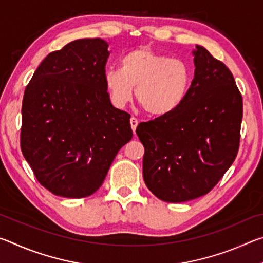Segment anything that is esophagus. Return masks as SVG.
Wrapping results in <instances>:
<instances>
[{"mask_svg":"<svg viewBox=\"0 0 263 263\" xmlns=\"http://www.w3.org/2000/svg\"><path fill=\"white\" fill-rule=\"evenodd\" d=\"M130 124H131L132 131H133V133H135V132H136V128H137V126H138V119H137V118H135V117H131V119H130Z\"/></svg>","mask_w":263,"mask_h":263,"instance_id":"1","label":"esophagus"}]
</instances>
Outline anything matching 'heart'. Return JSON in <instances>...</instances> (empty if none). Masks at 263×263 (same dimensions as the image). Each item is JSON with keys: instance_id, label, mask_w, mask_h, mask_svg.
I'll return each mask as SVG.
<instances>
[{"instance_id": "b5f03b06", "label": "heart", "mask_w": 263, "mask_h": 263, "mask_svg": "<svg viewBox=\"0 0 263 263\" xmlns=\"http://www.w3.org/2000/svg\"><path fill=\"white\" fill-rule=\"evenodd\" d=\"M194 74L188 62L138 47L121 58V68L104 73L106 91L112 104L124 108L136 97L146 112L163 117L184 103Z\"/></svg>"}]
</instances>
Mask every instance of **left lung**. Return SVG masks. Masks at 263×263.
Here are the masks:
<instances>
[{
	"label": "left lung",
	"mask_w": 263,
	"mask_h": 263,
	"mask_svg": "<svg viewBox=\"0 0 263 263\" xmlns=\"http://www.w3.org/2000/svg\"><path fill=\"white\" fill-rule=\"evenodd\" d=\"M193 54L195 75L184 103L136 130L145 147V183L168 203L208 194L239 149L242 97L233 75L203 46Z\"/></svg>",
	"instance_id": "left-lung-1"
}]
</instances>
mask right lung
Wrapping results in <instances>:
<instances>
[{
	"label": "right lung",
	"instance_id": "obj_1",
	"mask_svg": "<svg viewBox=\"0 0 263 263\" xmlns=\"http://www.w3.org/2000/svg\"><path fill=\"white\" fill-rule=\"evenodd\" d=\"M108 47L101 38L70 42L41 62L25 88L22 153L39 183L61 197L94 194L132 138L130 115L111 104L105 88Z\"/></svg>",
	"mask_w": 263,
	"mask_h": 263
}]
</instances>
